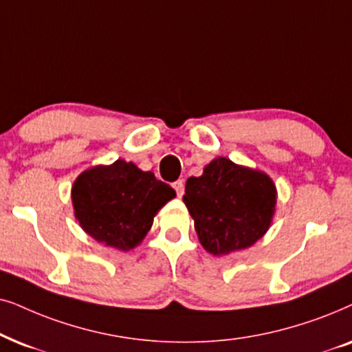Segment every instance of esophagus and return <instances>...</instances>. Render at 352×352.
Masks as SVG:
<instances>
[{"label":"esophagus","instance_id":"obj_1","mask_svg":"<svg viewBox=\"0 0 352 352\" xmlns=\"http://www.w3.org/2000/svg\"><path fill=\"white\" fill-rule=\"evenodd\" d=\"M172 186H173V190H175L177 196H179V198H182V196H184V193H185V184H184V180H177L175 184H173Z\"/></svg>","mask_w":352,"mask_h":352}]
</instances>
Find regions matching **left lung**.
<instances>
[{
  "mask_svg": "<svg viewBox=\"0 0 352 352\" xmlns=\"http://www.w3.org/2000/svg\"><path fill=\"white\" fill-rule=\"evenodd\" d=\"M184 203L204 250L223 256L246 250L265 235L277 188L267 173L215 157L203 175L186 180Z\"/></svg>",
  "mask_w": 352,
  "mask_h": 352,
  "instance_id": "8db88e82",
  "label": "left lung"
}]
</instances>
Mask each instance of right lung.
Masks as SVG:
<instances>
[{
	"mask_svg": "<svg viewBox=\"0 0 352 352\" xmlns=\"http://www.w3.org/2000/svg\"><path fill=\"white\" fill-rule=\"evenodd\" d=\"M175 198V191L133 162L87 168L72 185L75 219L91 238L120 251L143 241L154 215Z\"/></svg>",
	"mask_w": 352,
	"mask_h": 352,
	"instance_id": "right-lung-1",
	"label": "right lung"
}]
</instances>
